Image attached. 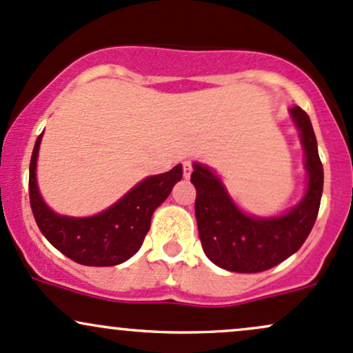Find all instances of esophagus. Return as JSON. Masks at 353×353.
Wrapping results in <instances>:
<instances>
[{"label":"esophagus","mask_w":353,"mask_h":353,"mask_svg":"<svg viewBox=\"0 0 353 353\" xmlns=\"http://www.w3.org/2000/svg\"><path fill=\"white\" fill-rule=\"evenodd\" d=\"M183 174H184L185 179H189V177H191V174H192V164H191V162H189V161L183 162Z\"/></svg>","instance_id":"34e87169"}]
</instances>
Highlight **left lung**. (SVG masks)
<instances>
[{"label": "left lung", "instance_id": "8db88e82", "mask_svg": "<svg viewBox=\"0 0 353 353\" xmlns=\"http://www.w3.org/2000/svg\"><path fill=\"white\" fill-rule=\"evenodd\" d=\"M300 130L308 172L307 194L280 218H253L233 203L218 176L194 164L191 183L196 188V219L206 256L219 268L236 273H259L276 266L300 250L319 216L323 191L316 137L307 112L290 110Z\"/></svg>", "mask_w": 353, "mask_h": 353}]
</instances>
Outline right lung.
Wrapping results in <instances>:
<instances>
[{
	"mask_svg": "<svg viewBox=\"0 0 353 353\" xmlns=\"http://www.w3.org/2000/svg\"><path fill=\"white\" fill-rule=\"evenodd\" d=\"M41 134L30 162V204L38 228L60 253L85 266H114L134 256L142 246L154 211L168 199L174 184L183 179V168L150 176L112 208L90 218L58 216L41 199L37 185V159Z\"/></svg>",
	"mask_w": 353,
	"mask_h": 353,
	"instance_id": "right-lung-1",
	"label": "right lung"
}]
</instances>
